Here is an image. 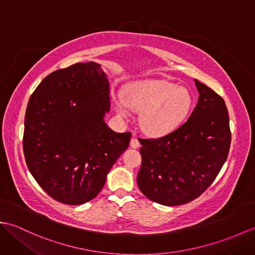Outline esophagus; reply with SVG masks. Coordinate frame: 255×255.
Returning <instances> with one entry per match:
<instances>
[{
  "label": "esophagus",
  "mask_w": 255,
  "mask_h": 255,
  "mask_svg": "<svg viewBox=\"0 0 255 255\" xmlns=\"http://www.w3.org/2000/svg\"><path fill=\"white\" fill-rule=\"evenodd\" d=\"M130 147L133 148V149H137V148L140 147V142L138 141L137 138H132L130 140Z\"/></svg>",
  "instance_id": "esophagus-1"
}]
</instances>
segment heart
<instances>
[{"label":"heart","instance_id":"1","mask_svg":"<svg viewBox=\"0 0 255 255\" xmlns=\"http://www.w3.org/2000/svg\"><path fill=\"white\" fill-rule=\"evenodd\" d=\"M119 114L128 116L131 108L141 111L140 125L150 136H164L185 121L192 107V96L185 88L167 81H144L131 84L125 96H117Z\"/></svg>","mask_w":255,"mask_h":255}]
</instances>
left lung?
Masks as SVG:
<instances>
[{
    "label": "left lung",
    "instance_id": "1",
    "mask_svg": "<svg viewBox=\"0 0 255 255\" xmlns=\"http://www.w3.org/2000/svg\"><path fill=\"white\" fill-rule=\"evenodd\" d=\"M199 97L187 121L174 131L140 139L141 167L137 184L145 197L165 206L192 202L217 177L231 143L223 97L195 80Z\"/></svg>",
    "mask_w": 255,
    "mask_h": 255
}]
</instances>
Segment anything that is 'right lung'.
Returning <instances> with one entry per match:
<instances>
[{"label": "right lung", "instance_id": "obj_1", "mask_svg": "<svg viewBox=\"0 0 255 255\" xmlns=\"http://www.w3.org/2000/svg\"><path fill=\"white\" fill-rule=\"evenodd\" d=\"M110 108V83L93 61L57 70L31 94L25 114V161L57 202L81 205L96 197L128 148L131 133L113 131L104 123Z\"/></svg>", "mask_w": 255, "mask_h": 255}]
</instances>
